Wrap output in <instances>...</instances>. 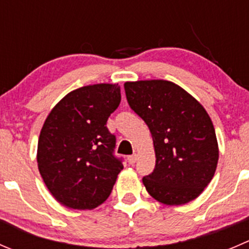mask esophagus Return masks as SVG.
<instances>
[{
	"label": "esophagus",
	"mask_w": 249,
	"mask_h": 249,
	"mask_svg": "<svg viewBox=\"0 0 249 249\" xmlns=\"http://www.w3.org/2000/svg\"><path fill=\"white\" fill-rule=\"evenodd\" d=\"M136 159H137V154H132V156L127 157V161H129V164H135Z\"/></svg>",
	"instance_id": "obj_1"
}]
</instances>
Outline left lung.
I'll use <instances>...</instances> for the list:
<instances>
[{
	"mask_svg": "<svg viewBox=\"0 0 249 249\" xmlns=\"http://www.w3.org/2000/svg\"><path fill=\"white\" fill-rule=\"evenodd\" d=\"M131 109L152 134L153 173L142 178L147 192L166 206L194 201L215 174L219 147L215 130L203 106L166 80L126 81Z\"/></svg>",
	"mask_w": 249,
	"mask_h": 249,
	"instance_id": "obj_1",
	"label": "left lung"
}]
</instances>
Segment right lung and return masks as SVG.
<instances>
[{
  "label": "right lung",
  "instance_id": "1",
  "mask_svg": "<svg viewBox=\"0 0 249 249\" xmlns=\"http://www.w3.org/2000/svg\"><path fill=\"white\" fill-rule=\"evenodd\" d=\"M118 84H95L64 96L50 112L37 143V166L48 191L71 209H93L109 197L122 160L107 129L119 106Z\"/></svg>",
  "mask_w": 249,
  "mask_h": 249
}]
</instances>
